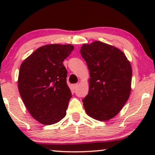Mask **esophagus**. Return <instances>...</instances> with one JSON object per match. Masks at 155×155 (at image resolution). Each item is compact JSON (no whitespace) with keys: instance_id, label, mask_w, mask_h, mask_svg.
<instances>
[{"instance_id":"esophagus-1","label":"esophagus","mask_w":155,"mask_h":155,"mask_svg":"<svg viewBox=\"0 0 155 155\" xmlns=\"http://www.w3.org/2000/svg\"><path fill=\"white\" fill-rule=\"evenodd\" d=\"M77 87H78V84H74L73 85V88H74V90H76Z\"/></svg>"}]
</instances>
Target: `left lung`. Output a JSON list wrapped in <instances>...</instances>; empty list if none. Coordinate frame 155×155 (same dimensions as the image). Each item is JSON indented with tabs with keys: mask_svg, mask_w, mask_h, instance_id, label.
Wrapping results in <instances>:
<instances>
[{
	"mask_svg": "<svg viewBox=\"0 0 155 155\" xmlns=\"http://www.w3.org/2000/svg\"><path fill=\"white\" fill-rule=\"evenodd\" d=\"M90 71L87 95L82 100L87 114L99 121L115 117L128 100L132 68L122 51L101 41L81 47Z\"/></svg>",
	"mask_w": 155,
	"mask_h": 155,
	"instance_id": "8db88e82",
	"label": "left lung"
}]
</instances>
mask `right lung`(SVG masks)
I'll return each instance as SVG.
<instances>
[{
    "mask_svg": "<svg viewBox=\"0 0 155 155\" xmlns=\"http://www.w3.org/2000/svg\"><path fill=\"white\" fill-rule=\"evenodd\" d=\"M73 45L50 44L37 49L20 66L19 92L31 116L43 124L57 123L66 115L71 92L63 62Z\"/></svg>",
    "mask_w": 155,
    "mask_h": 155,
    "instance_id": "obj_1",
    "label": "right lung"
}]
</instances>
